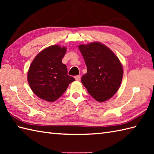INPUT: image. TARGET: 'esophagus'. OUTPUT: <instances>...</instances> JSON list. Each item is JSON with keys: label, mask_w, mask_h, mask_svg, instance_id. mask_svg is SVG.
I'll return each mask as SVG.
<instances>
[{"label": "esophagus", "mask_w": 154, "mask_h": 154, "mask_svg": "<svg viewBox=\"0 0 154 154\" xmlns=\"http://www.w3.org/2000/svg\"><path fill=\"white\" fill-rule=\"evenodd\" d=\"M75 79L76 81H80L81 76H80V75H77V76L75 77Z\"/></svg>", "instance_id": "34e87169"}]
</instances>
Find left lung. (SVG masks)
Listing matches in <instances>:
<instances>
[{
  "instance_id": "obj_1",
  "label": "left lung",
  "mask_w": 154,
  "mask_h": 154,
  "mask_svg": "<svg viewBox=\"0 0 154 154\" xmlns=\"http://www.w3.org/2000/svg\"><path fill=\"white\" fill-rule=\"evenodd\" d=\"M85 61L87 73L81 82L88 93L99 102L110 99L119 90L123 76V69L116 55L99 42L79 45Z\"/></svg>"
}]
</instances>
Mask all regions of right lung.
Masks as SVG:
<instances>
[{
    "mask_svg": "<svg viewBox=\"0 0 154 154\" xmlns=\"http://www.w3.org/2000/svg\"><path fill=\"white\" fill-rule=\"evenodd\" d=\"M66 48L54 45L44 49L34 58L29 68L28 81L34 93L48 102L58 99L75 80L67 75L61 62Z\"/></svg>",
    "mask_w": 154,
    "mask_h": 154,
    "instance_id": "1",
    "label": "right lung"
}]
</instances>
